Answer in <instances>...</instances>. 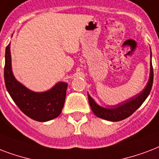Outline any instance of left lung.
I'll return each instance as SVG.
<instances>
[{
    "instance_id": "left-lung-1",
    "label": "left lung",
    "mask_w": 159,
    "mask_h": 159,
    "mask_svg": "<svg viewBox=\"0 0 159 159\" xmlns=\"http://www.w3.org/2000/svg\"><path fill=\"white\" fill-rule=\"evenodd\" d=\"M151 59H152V53H151ZM152 81H153V70H152V60H151L149 79L148 81L147 85L145 86V88L139 93H138L134 96L131 97L129 99H126L116 105L112 106L111 108H109V107L104 108V107L99 105L88 93L89 103L91 107V109L97 117L108 120V121L117 122L126 119L130 115H132L142 105L143 103L145 101V99H147V97L150 93L151 89H152Z\"/></svg>"
}]
</instances>
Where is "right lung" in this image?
<instances>
[{
    "instance_id": "right-lung-1",
    "label": "right lung",
    "mask_w": 159,
    "mask_h": 159,
    "mask_svg": "<svg viewBox=\"0 0 159 159\" xmlns=\"http://www.w3.org/2000/svg\"><path fill=\"white\" fill-rule=\"evenodd\" d=\"M11 44L5 55L4 78L8 93L19 109L35 121L46 122L57 118L62 111L68 84L58 82L45 92H35L15 78L11 68Z\"/></svg>"
}]
</instances>
